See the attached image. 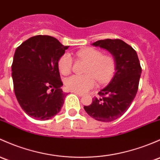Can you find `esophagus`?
<instances>
[{
    "label": "esophagus",
    "mask_w": 160,
    "mask_h": 160,
    "mask_svg": "<svg viewBox=\"0 0 160 160\" xmlns=\"http://www.w3.org/2000/svg\"><path fill=\"white\" fill-rule=\"evenodd\" d=\"M74 93L77 94V95H78L79 97H83V94L81 93H77V92H74Z\"/></svg>",
    "instance_id": "obj_1"
}]
</instances>
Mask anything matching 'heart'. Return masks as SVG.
I'll return each mask as SVG.
<instances>
[{
	"instance_id": "heart-1",
	"label": "heart",
	"mask_w": 160,
	"mask_h": 160,
	"mask_svg": "<svg viewBox=\"0 0 160 160\" xmlns=\"http://www.w3.org/2000/svg\"><path fill=\"white\" fill-rule=\"evenodd\" d=\"M79 58L87 62L84 75H73L65 81L68 90L77 93H86L95 87L97 80L100 83H107L113 77L116 71V61L112 56L102 54L100 50L85 48L76 53ZM73 58L69 53H65L58 60L60 73L67 75L73 67Z\"/></svg>"
}]
</instances>
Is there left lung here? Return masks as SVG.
I'll return each mask as SVG.
<instances>
[{
  "instance_id": "obj_1",
  "label": "left lung",
  "mask_w": 160,
  "mask_h": 160,
  "mask_svg": "<svg viewBox=\"0 0 160 160\" xmlns=\"http://www.w3.org/2000/svg\"><path fill=\"white\" fill-rule=\"evenodd\" d=\"M107 50L115 58L116 72L108 86L83 108L92 118L111 122L123 115L137 95L142 68L136 50L120 39H105L92 43Z\"/></svg>"
}]
</instances>
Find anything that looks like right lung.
<instances>
[{"label":"right lung","instance_id":"1","mask_svg":"<svg viewBox=\"0 0 160 160\" xmlns=\"http://www.w3.org/2000/svg\"><path fill=\"white\" fill-rule=\"evenodd\" d=\"M69 46L48 35H37L16 49L11 66L13 90L22 110L47 120L60 112L67 94L60 87L58 60Z\"/></svg>","mask_w":160,"mask_h":160}]
</instances>
